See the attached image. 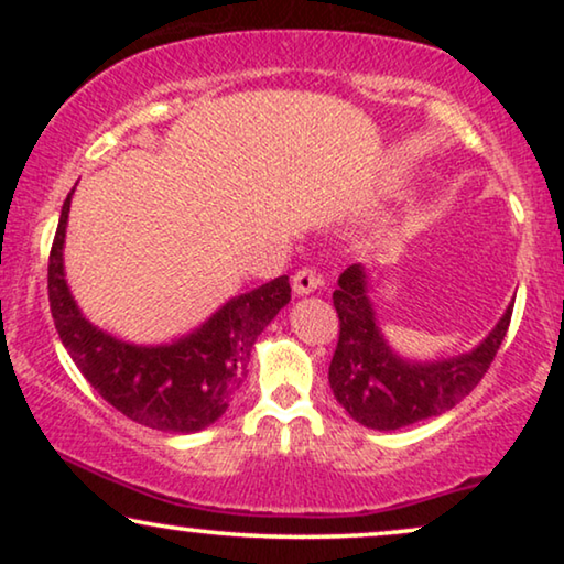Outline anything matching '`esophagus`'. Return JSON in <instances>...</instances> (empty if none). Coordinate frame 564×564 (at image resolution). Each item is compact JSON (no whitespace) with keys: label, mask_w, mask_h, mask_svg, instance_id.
<instances>
[{"label":"esophagus","mask_w":564,"mask_h":564,"mask_svg":"<svg viewBox=\"0 0 564 564\" xmlns=\"http://www.w3.org/2000/svg\"><path fill=\"white\" fill-rule=\"evenodd\" d=\"M323 280L313 272L311 267L300 269V272H295V276H292V292H295V295H311V292L318 290Z\"/></svg>","instance_id":"esophagus-1"}]
</instances>
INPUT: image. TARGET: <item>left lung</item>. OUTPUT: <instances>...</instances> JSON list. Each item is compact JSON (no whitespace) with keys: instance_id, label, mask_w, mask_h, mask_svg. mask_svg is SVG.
I'll return each instance as SVG.
<instances>
[{"instance_id":"8db88e82","label":"left lung","mask_w":564,"mask_h":564,"mask_svg":"<svg viewBox=\"0 0 564 564\" xmlns=\"http://www.w3.org/2000/svg\"><path fill=\"white\" fill-rule=\"evenodd\" d=\"M367 272L344 269L334 292L338 344L328 367L334 398L367 429L395 431L434 419L469 395L503 344L513 305L473 351L442 361H411L392 349L377 326Z\"/></svg>"}]
</instances>
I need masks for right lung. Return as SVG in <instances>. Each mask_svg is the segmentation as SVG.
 Returning a JSON list of instances; mask_svg holds the SVG:
<instances>
[{"mask_svg":"<svg viewBox=\"0 0 564 564\" xmlns=\"http://www.w3.org/2000/svg\"><path fill=\"white\" fill-rule=\"evenodd\" d=\"M68 192L51 246L48 300L53 323L74 365L112 408L141 426L195 434L220 419L249 375L251 349L290 303L288 274L230 297L203 326L172 344L138 346L91 326L64 274Z\"/></svg>","mask_w":564,"mask_h":564,"instance_id":"obj_1","label":"right lung"}]
</instances>
